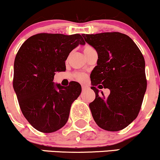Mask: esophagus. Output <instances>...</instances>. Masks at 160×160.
<instances>
[{
	"instance_id": "1",
	"label": "esophagus",
	"mask_w": 160,
	"mask_h": 160,
	"mask_svg": "<svg viewBox=\"0 0 160 160\" xmlns=\"http://www.w3.org/2000/svg\"><path fill=\"white\" fill-rule=\"evenodd\" d=\"M82 90L84 91V90H85V89L87 88V86H86V85H82Z\"/></svg>"
}]
</instances>
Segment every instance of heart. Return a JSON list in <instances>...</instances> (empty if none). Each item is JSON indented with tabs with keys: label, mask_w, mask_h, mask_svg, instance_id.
<instances>
[{
	"label": "heart",
	"mask_w": 160,
	"mask_h": 160,
	"mask_svg": "<svg viewBox=\"0 0 160 160\" xmlns=\"http://www.w3.org/2000/svg\"><path fill=\"white\" fill-rule=\"evenodd\" d=\"M92 49H94L92 47V46H85L83 47V52H84V54H85V53H87L88 52H89V51L92 50ZM86 78V75H85V74L83 73H78V75H77V79L78 81H84Z\"/></svg>",
	"instance_id": "obj_1"
}]
</instances>
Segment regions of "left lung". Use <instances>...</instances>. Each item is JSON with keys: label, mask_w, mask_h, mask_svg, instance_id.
<instances>
[{"label": "left lung", "mask_w": 160, "mask_h": 160, "mask_svg": "<svg viewBox=\"0 0 160 160\" xmlns=\"http://www.w3.org/2000/svg\"><path fill=\"white\" fill-rule=\"evenodd\" d=\"M94 48L98 59L91 73L95 99L89 104L98 126L118 131L137 118L147 90L145 60L131 38L118 32L82 34ZM97 85L108 88V98L100 97Z\"/></svg>", "instance_id": "1"}]
</instances>
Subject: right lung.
Listing matches in <instances>:
<instances>
[{
    "mask_svg": "<svg viewBox=\"0 0 160 160\" xmlns=\"http://www.w3.org/2000/svg\"><path fill=\"white\" fill-rule=\"evenodd\" d=\"M85 42L80 34L39 33L20 46L13 65V86L22 113L36 130L52 133L68 121L72 102L82 92L80 84L53 82L56 72L66 70V60Z\"/></svg>",
    "mask_w": 160,
    "mask_h": 160,
    "instance_id": "obj_1",
    "label": "right lung"
}]
</instances>
